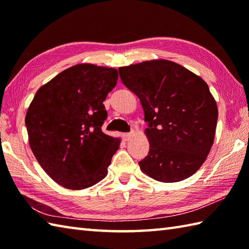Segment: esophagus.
<instances>
[{
  "label": "esophagus",
  "instance_id": "obj_1",
  "mask_svg": "<svg viewBox=\"0 0 249 249\" xmlns=\"http://www.w3.org/2000/svg\"><path fill=\"white\" fill-rule=\"evenodd\" d=\"M131 137H133V134H124L123 135V139L125 140V141H128Z\"/></svg>",
  "mask_w": 249,
  "mask_h": 249
}]
</instances>
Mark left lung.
<instances>
[{
  "instance_id": "8db88e82",
  "label": "left lung",
  "mask_w": 249,
  "mask_h": 249,
  "mask_svg": "<svg viewBox=\"0 0 249 249\" xmlns=\"http://www.w3.org/2000/svg\"><path fill=\"white\" fill-rule=\"evenodd\" d=\"M144 111L150 151L139 161L156 181L179 182L202 166L214 142L217 105L199 76L167 60L119 68Z\"/></svg>"
}]
</instances>
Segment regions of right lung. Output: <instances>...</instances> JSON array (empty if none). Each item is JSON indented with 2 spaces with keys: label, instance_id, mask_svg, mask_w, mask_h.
Here are the masks:
<instances>
[{
  "label": "right lung",
  "instance_id": "1",
  "mask_svg": "<svg viewBox=\"0 0 249 249\" xmlns=\"http://www.w3.org/2000/svg\"><path fill=\"white\" fill-rule=\"evenodd\" d=\"M118 71L78 64L39 88L25 115L31 150L46 173L68 189L91 187L107 176L120 139L103 133L104 100Z\"/></svg>",
  "mask_w": 249,
  "mask_h": 249
}]
</instances>
